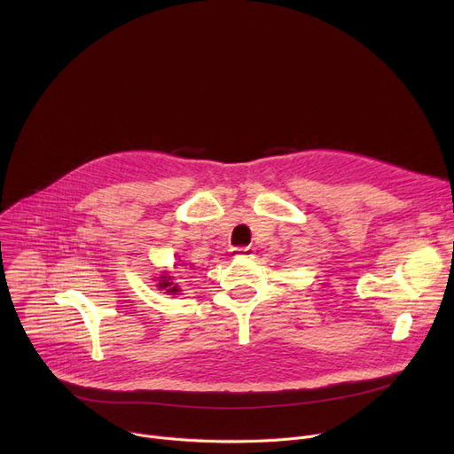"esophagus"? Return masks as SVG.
<instances>
[{
	"label": "esophagus",
	"instance_id": "esophagus-1",
	"mask_svg": "<svg viewBox=\"0 0 454 454\" xmlns=\"http://www.w3.org/2000/svg\"><path fill=\"white\" fill-rule=\"evenodd\" d=\"M233 255H235V257H252V255H254V248H250V247L233 248Z\"/></svg>",
	"mask_w": 454,
	"mask_h": 454
}]
</instances>
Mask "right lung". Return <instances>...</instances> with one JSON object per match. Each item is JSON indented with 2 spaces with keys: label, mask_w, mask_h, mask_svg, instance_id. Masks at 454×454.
<instances>
[{
  "label": "right lung",
  "mask_w": 454,
  "mask_h": 454,
  "mask_svg": "<svg viewBox=\"0 0 454 454\" xmlns=\"http://www.w3.org/2000/svg\"><path fill=\"white\" fill-rule=\"evenodd\" d=\"M178 263H175V267H176ZM187 265V263H185ZM175 279V276H171V272L169 270H163L160 276H158V279H154L156 281V287L160 289V291H165L167 294H178L180 293V287L178 285L173 281Z\"/></svg>",
  "instance_id": "obj_1"
}]
</instances>
